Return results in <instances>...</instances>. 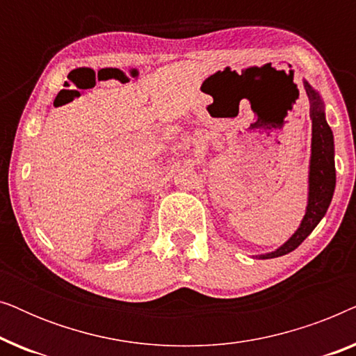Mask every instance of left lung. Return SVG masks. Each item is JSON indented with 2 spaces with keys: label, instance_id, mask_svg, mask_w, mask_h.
Masks as SVG:
<instances>
[{
  "label": "left lung",
  "instance_id": "obj_1",
  "mask_svg": "<svg viewBox=\"0 0 356 356\" xmlns=\"http://www.w3.org/2000/svg\"><path fill=\"white\" fill-rule=\"evenodd\" d=\"M303 86L309 99V116L311 123H313L311 124L308 204H306V211L300 227L296 228L293 235L277 250L266 252V254H256V259H272V257L285 256L296 250L323 220L335 191L334 134L325 120L324 100L306 79H303Z\"/></svg>",
  "mask_w": 356,
  "mask_h": 356
}]
</instances>
